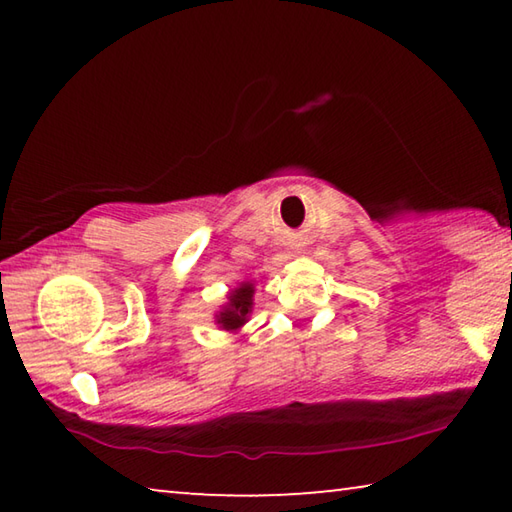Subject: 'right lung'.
Instances as JSON below:
<instances>
[{
    "mask_svg": "<svg viewBox=\"0 0 512 512\" xmlns=\"http://www.w3.org/2000/svg\"><path fill=\"white\" fill-rule=\"evenodd\" d=\"M253 293V282H244L235 291H230L228 302L216 314V325H221V329H228V332H237L239 327H244L250 309H253Z\"/></svg>",
    "mask_w": 512,
    "mask_h": 512,
    "instance_id": "add662e5",
    "label": "right lung"
}]
</instances>
